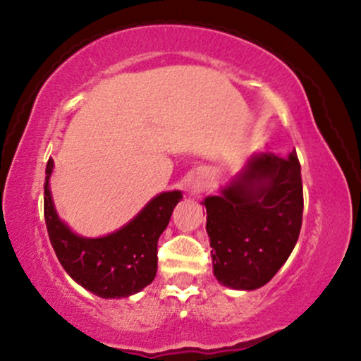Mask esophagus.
Masks as SVG:
<instances>
[{
  "label": "esophagus",
  "instance_id": "esophagus-1",
  "mask_svg": "<svg viewBox=\"0 0 361 361\" xmlns=\"http://www.w3.org/2000/svg\"><path fill=\"white\" fill-rule=\"evenodd\" d=\"M204 189V184H202V182H192V184L189 185V190L192 192V194H199V192Z\"/></svg>",
  "mask_w": 361,
  "mask_h": 361
}]
</instances>
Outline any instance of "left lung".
Here are the masks:
<instances>
[{"label": "left lung", "mask_w": 361, "mask_h": 361, "mask_svg": "<svg viewBox=\"0 0 361 361\" xmlns=\"http://www.w3.org/2000/svg\"><path fill=\"white\" fill-rule=\"evenodd\" d=\"M202 205L219 283L238 290L261 288L299 238L304 197L298 154L253 152L219 195L205 197Z\"/></svg>", "instance_id": "8db88e82"}]
</instances>
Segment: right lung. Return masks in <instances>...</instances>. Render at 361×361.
<instances>
[{
	"instance_id": "obj_1",
	"label": "right lung",
	"mask_w": 361,
	"mask_h": 361,
	"mask_svg": "<svg viewBox=\"0 0 361 361\" xmlns=\"http://www.w3.org/2000/svg\"><path fill=\"white\" fill-rule=\"evenodd\" d=\"M54 161L49 159L44 184V216L49 240L62 268L83 289L103 299H121L151 284L157 271V240L169 225L172 210L182 200L180 190L152 197L121 228L87 238L61 220L49 187Z\"/></svg>"
}]
</instances>
